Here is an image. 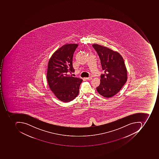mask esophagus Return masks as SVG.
I'll return each instance as SVG.
<instances>
[{
  "mask_svg": "<svg viewBox=\"0 0 159 159\" xmlns=\"http://www.w3.org/2000/svg\"><path fill=\"white\" fill-rule=\"evenodd\" d=\"M92 79V77H89L86 78V79H87V80H91Z\"/></svg>",
  "mask_w": 159,
  "mask_h": 159,
  "instance_id": "1",
  "label": "esophagus"
}]
</instances>
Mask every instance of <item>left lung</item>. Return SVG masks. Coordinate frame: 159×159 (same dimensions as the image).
Listing matches in <instances>:
<instances>
[{
  "label": "left lung",
  "instance_id": "obj_1",
  "mask_svg": "<svg viewBox=\"0 0 159 159\" xmlns=\"http://www.w3.org/2000/svg\"><path fill=\"white\" fill-rule=\"evenodd\" d=\"M100 59L104 74L101 75L98 93L105 98L113 97L119 92L127 80V70L122 56L103 46L92 45Z\"/></svg>",
  "mask_w": 159,
  "mask_h": 159
}]
</instances>
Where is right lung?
I'll use <instances>...</instances> for the list:
<instances>
[{
    "instance_id": "obj_1",
    "label": "right lung",
    "mask_w": 159,
    "mask_h": 159,
    "mask_svg": "<svg viewBox=\"0 0 159 159\" xmlns=\"http://www.w3.org/2000/svg\"><path fill=\"white\" fill-rule=\"evenodd\" d=\"M78 46L73 43L64 45L54 52L48 61V85L56 98L65 103L70 102L78 96L83 81L67 74L75 72L73 55Z\"/></svg>"
}]
</instances>
